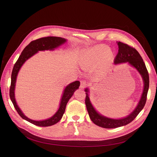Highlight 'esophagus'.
<instances>
[{
    "label": "esophagus",
    "instance_id": "obj_1",
    "mask_svg": "<svg viewBox=\"0 0 157 157\" xmlns=\"http://www.w3.org/2000/svg\"><path fill=\"white\" fill-rule=\"evenodd\" d=\"M87 86V82L86 81H81V84H80V87L81 88H84Z\"/></svg>",
    "mask_w": 157,
    "mask_h": 157
}]
</instances>
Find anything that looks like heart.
Segmentation results:
<instances>
[{
	"label": "heart",
	"mask_w": 157,
	"mask_h": 157,
	"mask_svg": "<svg viewBox=\"0 0 157 157\" xmlns=\"http://www.w3.org/2000/svg\"><path fill=\"white\" fill-rule=\"evenodd\" d=\"M109 48L106 45H98L88 50L83 56L81 66L82 68H90L101 64L105 58L111 56Z\"/></svg>",
	"instance_id": "heart-1"
}]
</instances>
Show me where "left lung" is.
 <instances>
[{
  "instance_id": "obj_1",
  "label": "left lung",
  "mask_w": 157,
  "mask_h": 157,
  "mask_svg": "<svg viewBox=\"0 0 157 157\" xmlns=\"http://www.w3.org/2000/svg\"><path fill=\"white\" fill-rule=\"evenodd\" d=\"M117 44L119 46V52L114 59V63L117 64L119 63L128 62L130 65L136 68L143 78L144 82V88L141 99L136 109L127 117L120 119L107 118L98 113L92 105L90 100H89V95L87 94L89 92L88 89L86 88L85 89V91L86 92L85 104L89 117H90L91 120L94 124L105 128H113L124 126L127 125L135 119V118L137 116L145 106L149 88L148 73L145 64L139 53L136 50V48L128 45L127 44L121 41H119Z\"/></svg>"
}]
</instances>
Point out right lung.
Masks as SVG:
<instances>
[{
    "instance_id": "add662e5",
    "label": "right lung",
    "mask_w": 157,
    "mask_h": 157,
    "mask_svg": "<svg viewBox=\"0 0 157 157\" xmlns=\"http://www.w3.org/2000/svg\"><path fill=\"white\" fill-rule=\"evenodd\" d=\"M66 39L61 38V37H56V36H47V37H43L41 38H38L37 40H33L31 41L28 45L22 51L21 55H20L18 59L15 63L13 68L12 72L11 75V84L10 87V98L13 104V106L19 114V116L22 118L25 119V121L40 127H48L53 125L57 122H58L63 117V115L65 111L66 106L67 103H68L70 99L73 95L75 91L77 89L79 88L80 85V82L79 81H76L73 82L72 83L70 84L68 86H67L64 90V93L63 94L60 105L58 110L56 112V114L52 116L51 118L41 121H33L28 117H27L19 109L18 105H17L15 96H14V90H15V86L16 82V78L17 74L21 68V66L23 65V64L37 53L38 51H43V50H53L55 48L58 47L61 44L64 43L66 41Z\"/></svg>"
}]
</instances>
